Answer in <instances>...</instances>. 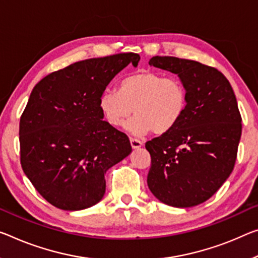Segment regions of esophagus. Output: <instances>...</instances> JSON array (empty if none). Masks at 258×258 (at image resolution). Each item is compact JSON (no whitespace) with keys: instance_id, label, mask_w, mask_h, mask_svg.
<instances>
[{"instance_id":"34e87169","label":"esophagus","mask_w":258,"mask_h":258,"mask_svg":"<svg viewBox=\"0 0 258 258\" xmlns=\"http://www.w3.org/2000/svg\"><path fill=\"white\" fill-rule=\"evenodd\" d=\"M130 144H132L133 149H140L143 146V143L137 138H130Z\"/></svg>"}]
</instances>
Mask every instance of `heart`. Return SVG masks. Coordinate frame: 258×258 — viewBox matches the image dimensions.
<instances>
[{"instance_id": "1", "label": "heart", "mask_w": 258, "mask_h": 258, "mask_svg": "<svg viewBox=\"0 0 258 258\" xmlns=\"http://www.w3.org/2000/svg\"><path fill=\"white\" fill-rule=\"evenodd\" d=\"M188 94L183 83L156 71H141L123 78L120 90L106 89L99 98V109L113 126L125 124L130 134L142 136L153 129L162 134L181 120L187 109Z\"/></svg>"}]
</instances>
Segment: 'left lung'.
<instances>
[{"label":"left lung","instance_id":"left-lung-1","mask_svg":"<svg viewBox=\"0 0 258 258\" xmlns=\"http://www.w3.org/2000/svg\"><path fill=\"white\" fill-rule=\"evenodd\" d=\"M149 64L177 75L188 94L176 125L146 142L149 189L169 207H195L208 201L234 168L242 130L234 91L220 71L200 62L153 56Z\"/></svg>","mask_w":258,"mask_h":258}]
</instances>
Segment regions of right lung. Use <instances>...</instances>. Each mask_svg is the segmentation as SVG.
I'll use <instances>...</instances> for the list:
<instances>
[{"mask_svg": "<svg viewBox=\"0 0 258 258\" xmlns=\"http://www.w3.org/2000/svg\"><path fill=\"white\" fill-rule=\"evenodd\" d=\"M135 53L73 63L34 86L19 123L22 168L37 191L66 211L93 207L106 190L105 174L132 152L129 138L99 109V98Z\"/></svg>", "mask_w": 258, "mask_h": 258, "instance_id": "1", "label": "right lung"}]
</instances>
